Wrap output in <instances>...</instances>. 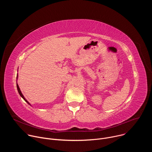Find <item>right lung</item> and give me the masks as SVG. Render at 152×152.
Returning a JSON list of instances; mask_svg holds the SVG:
<instances>
[{"instance_id": "add662e5", "label": "right lung", "mask_w": 152, "mask_h": 152, "mask_svg": "<svg viewBox=\"0 0 152 152\" xmlns=\"http://www.w3.org/2000/svg\"><path fill=\"white\" fill-rule=\"evenodd\" d=\"M18 79V73H17V80ZM17 90H18V93H19V94H20V96L22 97L23 99H24V100L26 102H27L29 105H31V103L26 99V98L24 97V96L23 95V94L21 93V90H20V88H19V86H18V85L17 84Z\"/></svg>"}]
</instances>
